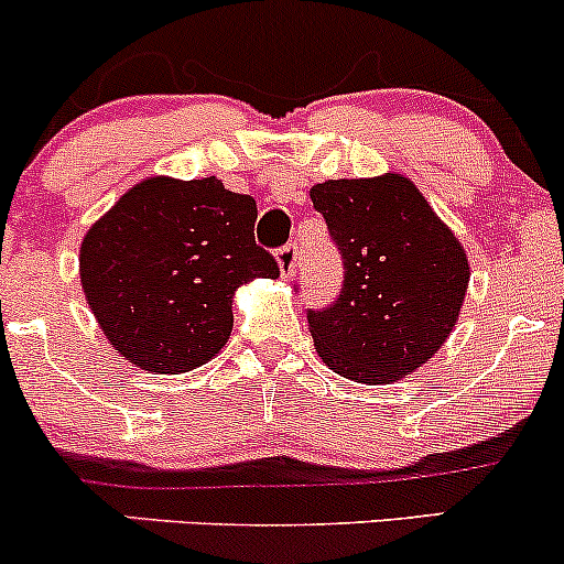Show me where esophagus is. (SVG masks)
Instances as JSON below:
<instances>
[{
  "label": "esophagus",
  "instance_id": "34e87169",
  "mask_svg": "<svg viewBox=\"0 0 564 564\" xmlns=\"http://www.w3.org/2000/svg\"><path fill=\"white\" fill-rule=\"evenodd\" d=\"M275 259H278V268H281V275L292 278V272L296 270V246L294 243L281 246L275 253Z\"/></svg>",
  "mask_w": 564,
  "mask_h": 564
}]
</instances>
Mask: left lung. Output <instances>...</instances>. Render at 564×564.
Returning a JSON list of instances; mask_svg holds the SVG:
<instances>
[{
  "label": "left lung",
  "mask_w": 564,
  "mask_h": 564,
  "mask_svg": "<svg viewBox=\"0 0 564 564\" xmlns=\"http://www.w3.org/2000/svg\"><path fill=\"white\" fill-rule=\"evenodd\" d=\"M343 257V292L307 311L318 356L334 372L382 386L442 348L466 300V251L401 173L332 178L311 189Z\"/></svg>",
  "instance_id": "1"
}]
</instances>
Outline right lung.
Returning <instances> with one entry per match:
<instances>
[{"instance_id": "right-lung-1", "label": "right lung", "mask_w": 564, "mask_h": 564, "mask_svg": "<svg viewBox=\"0 0 564 564\" xmlns=\"http://www.w3.org/2000/svg\"><path fill=\"white\" fill-rule=\"evenodd\" d=\"M253 221L257 200L214 176L128 189L79 249L85 300L111 348L160 375L214 358L230 339L235 289L281 275Z\"/></svg>"}]
</instances>
